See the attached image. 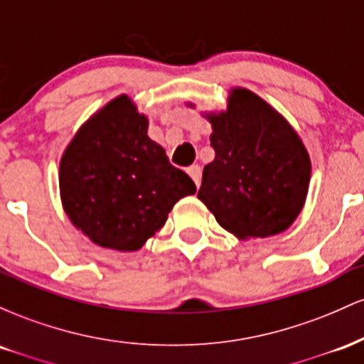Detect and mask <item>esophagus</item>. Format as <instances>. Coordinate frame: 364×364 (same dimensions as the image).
<instances>
[{
	"instance_id": "esophagus-1",
	"label": "esophagus",
	"mask_w": 364,
	"mask_h": 364,
	"mask_svg": "<svg viewBox=\"0 0 364 364\" xmlns=\"http://www.w3.org/2000/svg\"><path fill=\"white\" fill-rule=\"evenodd\" d=\"M188 174H190L191 179L195 181L196 186H200V176H202V169H200V166H190V168L186 169Z\"/></svg>"
}]
</instances>
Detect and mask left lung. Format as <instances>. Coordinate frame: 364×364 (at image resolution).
<instances>
[{"label": "left lung", "mask_w": 364, "mask_h": 364, "mask_svg": "<svg viewBox=\"0 0 364 364\" xmlns=\"http://www.w3.org/2000/svg\"><path fill=\"white\" fill-rule=\"evenodd\" d=\"M203 118L212 124L215 157L203 168L198 200L237 240L286 231L303 210L311 178L310 156L296 129L243 87L229 90L224 111Z\"/></svg>", "instance_id": "8db88e82"}]
</instances>
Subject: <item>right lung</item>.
<instances>
[{"label": "right lung", "mask_w": 364, "mask_h": 364, "mask_svg": "<svg viewBox=\"0 0 364 364\" xmlns=\"http://www.w3.org/2000/svg\"><path fill=\"white\" fill-rule=\"evenodd\" d=\"M149 118L118 95L75 133L60 161L65 214L92 243L136 252L195 183L149 139Z\"/></svg>", "instance_id": "1"}]
</instances>
